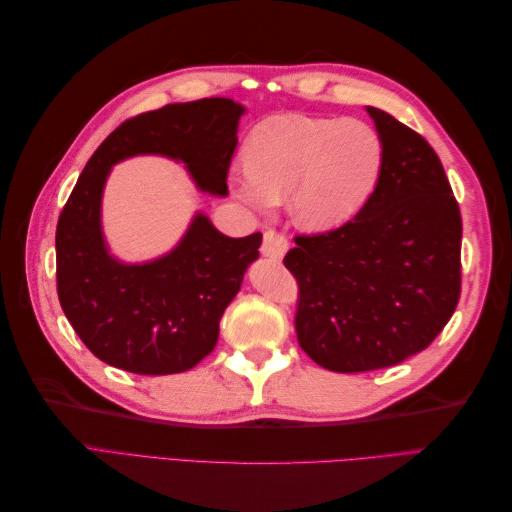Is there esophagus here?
Returning <instances> with one entry per match:
<instances>
[{
    "label": "esophagus",
    "instance_id": "obj_1",
    "mask_svg": "<svg viewBox=\"0 0 512 512\" xmlns=\"http://www.w3.org/2000/svg\"><path fill=\"white\" fill-rule=\"evenodd\" d=\"M286 250H288V239L284 232H277V230L265 232V239H262V247H260L262 256L280 260L286 254Z\"/></svg>",
    "mask_w": 512,
    "mask_h": 512
}]
</instances>
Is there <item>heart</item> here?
Listing matches in <instances>:
<instances>
[{
  "instance_id": "b5f03b06",
  "label": "heart",
  "mask_w": 512,
  "mask_h": 512,
  "mask_svg": "<svg viewBox=\"0 0 512 512\" xmlns=\"http://www.w3.org/2000/svg\"><path fill=\"white\" fill-rule=\"evenodd\" d=\"M380 168L382 141L365 121L280 115L252 132L245 166L230 175V188L262 213L292 194L301 226L331 230L365 205Z\"/></svg>"
}]
</instances>
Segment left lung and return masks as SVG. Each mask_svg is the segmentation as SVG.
Segmentation results:
<instances>
[{
    "label": "left lung",
    "instance_id": "left-lung-1",
    "mask_svg": "<svg viewBox=\"0 0 512 512\" xmlns=\"http://www.w3.org/2000/svg\"><path fill=\"white\" fill-rule=\"evenodd\" d=\"M367 113L382 141L374 192L352 220L297 235L284 256L299 284V346L339 374L425 350L461 294V213L438 153L393 115Z\"/></svg>",
    "mask_w": 512,
    "mask_h": 512
}]
</instances>
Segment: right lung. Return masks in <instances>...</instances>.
Here are the masks:
<instances>
[{
	"instance_id": "right-lung-1",
	"label": "right lung",
	"mask_w": 512,
	"mask_h": 512,
	"mask_svg": "<svg viewBox=\"0 0 512 512\" xmlns=\"http://www.w3.org/2000/svg\"><path fill=\"white\" fill-rule=\"evenodd\" d=\"M241 115L243 106L228 98L166 104L123 121L83 168L57 222V294L100 361L166 376L192 369L218 344L224 309L258 258L260 232L230 239L198 213L173 252L121 265L106 252L100 198L111 166L138 153L181 160L200 190L224 196Z\"/></svg>"
}]
</instances>
